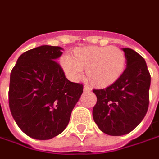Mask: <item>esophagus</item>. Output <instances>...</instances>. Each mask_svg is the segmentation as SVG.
<instances>
[{"instance_id": "obj_1", "label": "esophagus", "mask_w": 159, "mask_h": 159, "mask_svg": "<svg viewBox=\"0 0 159 159\" xmlns=\"http://www.w3.org/2000/svg\"><path fill=\"white\" fill-rule=\"evenodd\" d=\"M84 91H85V92H90L91 88L89 87V86H84Z\"/></svg>"}]
</instances>
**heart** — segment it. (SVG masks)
I'll use <instances>...</instances> for the list:
<instances>
[{
	"label": "heart",
	"instance_id": "1",
	"mask_svg": "<svg viewBox=\"0 0 159 159\" xmlns=\"http://www.w3.org/2000/svg\"><path fill=\"white\" fill-rule=\"evenodd\" d=\"M61 64L66 75L79 80L86 69V79L92 86L105 88L119 80L125 67V55L120 48L92 46L74 49L73 57L65 55Z\"/></svg>",
	"mask_w": 159,
	"mask_h": 159
}]
</instances>
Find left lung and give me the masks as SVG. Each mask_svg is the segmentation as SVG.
<instances>
[{
	"instance_id": "left-lung-1",
	"label": "left lung",
	"mask_w": 159,
	"mask_h": 159,
	"mask_svg": "<svg viewBox=\"0 0 159 159\" xmlns=\"http://www.w3.org/2000/svg\"><path fill=\"white\" fill-rule=\"evenodd\" d=\"M126 68L117 81L104 89H93L97 103L93 109L95 123L104 133L121 136L139 125L147 112L151 74L144 58L123 48Z\"/></svg>"
}]
</instances>
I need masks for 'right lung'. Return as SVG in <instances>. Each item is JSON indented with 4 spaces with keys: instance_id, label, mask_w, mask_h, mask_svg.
I'll return each instance as SVG.
<instances>
[{
    "instance_id": "obj_1",
    "label": "right lung",
    "mask_w": 159,
    "mask_h": 159,
    "mask_svg": "<svg viewBox=\"0 0 159 159\" xmlns=\"http://www.w3.org/2000/svg\"><path fill=\"white\" fill-rule=\"evenodd\" d=\"M62 48L40 46L22 53L10 73L8 103L27 136L52 139L67 126L83 85L69 81L56 59Z\"/></svg>"
}]
</instances>
